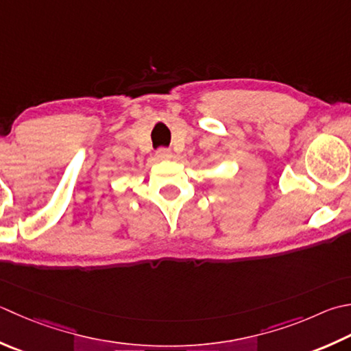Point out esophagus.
I'll list each match as a JSON object with an SVG mask.
<instances>
[{
    "label": "esophagus",
    "instance_id": "esophagus-1",
    "mask_svg": "<svg viewBox=\"0 0 351 351\" xmlns=\"http://www.w3.org/2000/svg\"><path fill=\"white\" fill-rule=\"evenodd\" d=\"M156 158L158 160H169V158H171V152L166 147H161L156 150Z\"/></svg>",
    "mask_w": 351,
    "mask_h": 351
}]
</instances>
